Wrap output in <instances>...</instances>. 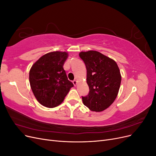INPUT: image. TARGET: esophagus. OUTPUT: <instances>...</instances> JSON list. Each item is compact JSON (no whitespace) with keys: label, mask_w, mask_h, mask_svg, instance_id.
Masks as SVG:
<instances>
[{"label":"esophagus","mask_w":156,"mask_h":156,"mask_svg":"<svg viewBox=\"0 0 156 156\" xmlns=\"http://www.w3.org/2000/svg\"><path fill=\"white\" fill-rule=\"evenodd\" d=\"M73 84H74V86H75V87L77 85V81H76V80H74V81H73Z\"/></svg>","instance_id":"1"}]
</instances>
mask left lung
<instances>
[{
  "mask_svg": "<svg viewBox=\"0 0 156 156\" xmlns=\"http://www.w3.org/2000/svg\"><path fill=\"white\" fill-rule=\"evenodd\" d=\"M79 56L87 68L89 93L82 96L83 104L90 110L101 112L114 102L120 83V69L115 60L100 52H81Z\"/></svg>",
  "mask_w": 156,
  "mask_h": 156,
  "instance_id": "1",
  "label": "left lung"
}]
</instances>
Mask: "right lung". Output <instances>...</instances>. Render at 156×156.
<instances>
[{
  "label": "right lung",
  "mask_w": 156,
  "mask_h": 156,
  "mask_svg": "<svg viewBox=\"0 0 156 156\" xmlns=\"http://www.w3.org/2000/svg\"><path fill=\"white\" fill-rule=\"evenodd\" d=\"M67 58L66 52H51L42 56L30 68V87L42 105L48 108L59 105L73 87L63 68Z\"/></svg>",
  "instance_id": "right-lung-1"
}]
</instances>
